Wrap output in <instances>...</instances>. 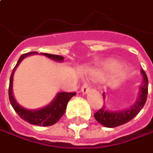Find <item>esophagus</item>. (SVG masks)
Returning <instances> with one entry per match:
<instances>
[{
    "label": "esophagus",
    "instance_id": "1",
    "mask_svg": "<svg viewBox=\"0 0 153 153\" xmlns=\"http://www.w3.org/2000/svg\"><path fill=\"white\" fill-rule=\"evenodd\" d=\"M89 89H90V86L88 85V83H84V84H83V86H82V88H81L82 93L83 95H86L88 91H89Z\"/></svg>",
    "mask_w": 153,
    "mask_h": 153
}]
</instances>
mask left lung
<instances>
[{
    "label": "left lung",
    "mask_w": 153,
    "mask_h": 153,
    "mask_svg": "<svg viewBox=\"0 0 153 153\" xmlns=\"http://www.w3.org/2000/svg\"><path fill=\"white\" fill-rule=\"evenodd\" d=\"M143 80L141 85L140 86V90L138 96L132 105L124 109L112 110L107 108V106H103L102 108L96 112L94 114L95 119L102 126L106 127H115V126L123 125L126 122L130 121L134 118L141 110L146 102L147 93H148V79L146 74L141 70ZM103 100H105L106 96L103 93Z\"/></svg>",
    "instance_id": "left-lung-1"
}]
</instances>
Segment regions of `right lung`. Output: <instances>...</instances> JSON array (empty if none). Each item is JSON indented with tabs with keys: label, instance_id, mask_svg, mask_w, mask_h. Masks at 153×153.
<instances>
[{
	"label": "right lung",
	"instance_id": "add662e5",
	"mask_svg": "<svg viewBox=\"0 0 153 153\" xmlns=\"http://www.w3.org/2000/svg\"><path fill=\"white\" fill-rule=\"evenodd\" d=\"M33 54H39L36 51L28 52L27 54L21 55L19 58L17 64L15 65L14 69L13 70V72L10 76L9 82V88H8V95H9V101L11 103L12 107L13 108L14 111L19 114V116L24 120L27 121L30 124L36 125V126H48L54 125L60 120V118L65 114L67 103L71 100V98L76 95V93H68V92H59L56 96L53 98V100L48 105L43 107L41 108L38 109H27L24 107L20 106L17 101L15 100L13 93V75L16 68L19 66L20 62L26 58ZM40 55H44L46 57L52 59L56 62H63L64 57L59 55H53V54H47V53H39Z\"/></svg>",
	"mask_w": 153,
	"mask_h": 153
}]
</instances>
